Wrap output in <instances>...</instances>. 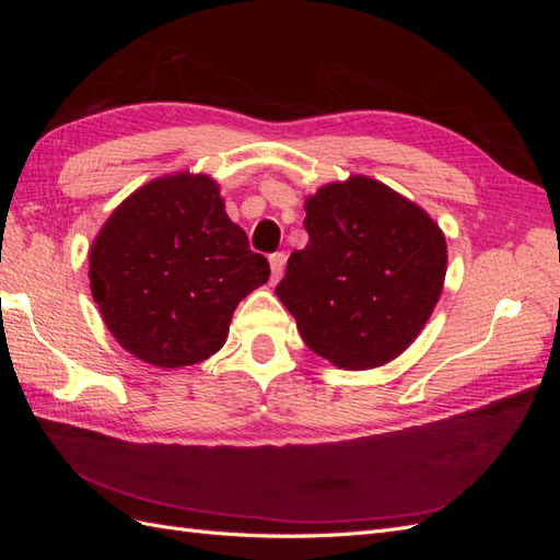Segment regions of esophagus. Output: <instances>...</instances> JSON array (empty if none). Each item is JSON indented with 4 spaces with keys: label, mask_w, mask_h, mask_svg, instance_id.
Segmentation results:
<instances>
[{
    "label": "esophagus",
    "mask_w": 560,
    "mask_h": 560,
    "mask_svg": "<svg viewBox=\"0 0 560 560\" xmlns=\"http://www.w3.org/2000/svg\"><path fill=\"white\" fill-rule=\"evenodd\" d=\"M268 261H270V280L278 282V280L282 278V270H284V261H287V257H284L282 252H276V254H270Z\"/></svg>",
    "instance_id": "obj_1"
}]
</instances>
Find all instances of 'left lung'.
I'll return each mask as SVG.
<instances>
[{"instance_id": "1", "label": "left lung", "mask_w": 560, "mask_h": 560, "mask_svg": "<svg viewBox=\"0 0 560 560\" xmlns=\"http://www.w3.org/2000/svg\"><path fill=\"white\" fill-rule=\"evenodd\" d=\"M308 245L276 294L306 346L341 369H374L411 346L446 276V241L389 186L350 177L306 200Z\"/></svg>"}]
</instances>
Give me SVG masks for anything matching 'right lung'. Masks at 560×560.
Returning <instances> with one entry per match:
<instances>
[{"label": "right lung", "instance_id": "add662e5", "mask_svg": "<svg viewBox=\"0 0 560 560\" xmlns=\"http://www.w3.org/2000/svg\"><path fill=\"white\" fill-rule=\"evenodd\" d=\"M270 276L206 175L149 182L107 219L91 249V292L135 358L177 369L224 346L238 303Z\"/></svg>", "mask_w": 560, "mask_h": 560}]
</instances>
